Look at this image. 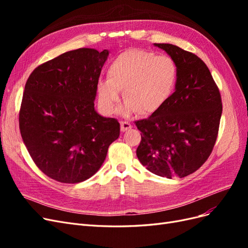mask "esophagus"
<instances>
[{
  "instance_id": "esophagus-1",
  "label": "esophagus",
  "mask_w": 248,
  "mask_h": 248,
  "mask_svg": "<svg viewBox=\"0 0 248 248\" xmlns=\"http://www.w3.org/2000/svg\"><path fill=\"white\" fill-rule=\"evenodd\" d=\"M131 128H132V125H131L130 123L124 122V121L121 122V131H122V132H125V131L129 130V129H131Z\"/></svg>"
}]
</instances>
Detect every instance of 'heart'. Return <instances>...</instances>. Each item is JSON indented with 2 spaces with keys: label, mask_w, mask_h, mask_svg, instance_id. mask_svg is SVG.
Here are the masks:
<instances>
[{
  "label": "heart",
  "mask_w": 248,
  "mask_h": 248,
  "mask_svg": "<svg viewBox=\"0 0 248 248\" xmlns=\"http://www.w3.org/2000/svg\"><path fill=\"white\" fill-rule=\"evenodd\" d=\"M177 67L171 58L142 49L127 50L111 63L108 78L97 84L98 101L106 114H111L121 97L126 99L120 111L152 114L161 108L174 90Z\"/></svg>",
  "instance_id": "b5f03b06"
}]
</instances>
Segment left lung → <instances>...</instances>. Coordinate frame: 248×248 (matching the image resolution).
<instances>
[{"label":"left lung","mask_w":248,"mask_h":248,"mask_svg":"<svg viewBox=\"0 0 248 248\" xmlns=\"http://www.w3.org/2000/svg\"><path fill=\"white\" fill-rule=\"evenodd\" d=\"M175 62V92L148 119L136 122L141 140L137 156L153 174L183 178L208 159L222 112L219 90L206 64L174 44L154 43Z\"/></svg>","instance_id":"8db88e82"}]
</instances>
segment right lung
<instances>
[{
  "mask_svg": "<svg viewBox=\"0 0 248 248\" xmlns=\"http://www.w3.org/2000/svg\"><path fill=\"white\" fill-rule=\"evenodd\" d=\"M109 50L78 48L40 65L29 77L19 111L22 140L44 174L62 183L91 178L120 136L114 118L94 108Z\"/></svg>",
  "mask_w": 248,
  "mask_h": 248,
  "instance_id": "right-lung-1",
  "label": "right lung"
}]
</instances>
